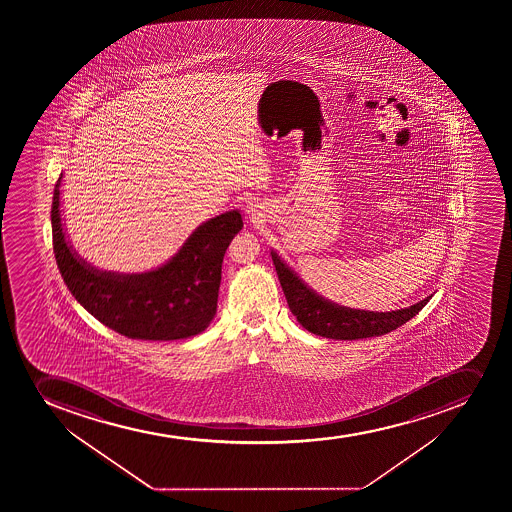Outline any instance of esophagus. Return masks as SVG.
<instances>
[{
	"instance_id": "1",
	"label": "esophagus",
	"mask_w": 512,
	"mask_h": 512,
	"mask_svg": "<svg viewBox=\"0 0 512 512\" xmlns=\"http://www.w3.org/2000/svg\"><path fill=\"white\" fill-rule=\"evenodd\" d=\"M245 212H247L248 215H255V212H257V205H253L252 202L247 203V207H245Z\"/></svg>"
}]
</instances>
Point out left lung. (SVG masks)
<instances>
[{
    "label": "left lung",
    "mask_w": 512,
    "mask_h": 512,
    "mask_svg": "<svg viewBox=\"0 0 512 512\" xmlns=\"http://www.w3.org/2000/svg\"><path fill=\"white\" fill-rule=\"evenodd\" d=\"M272 260L292 314L304 329L327 339L359 340L389 334L419 314L431 299L427 297L407 309L392 312H369L340 307L309 289L294 270L280 260L277 253L272 252Z\"/></svg>",
    "instance_id": "8db88e82"
}]
</instances>
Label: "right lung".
Listing matches in <instances>:
<instances>
[{"label": "right lung", "mask_w": 512, "mask_h": 512, "mask_svg": "<svg viewBox=\"0 0 512 512\" xmlns=\"http://www.w3.org/2000/svg\"><path fill=\"white\" fill-rule=\"evenodd\" d=\"M60 183L61 175L51 205L56 264L73 297L95 319L138 340L187 339L207 329L217 312L223 255L243 227L237 210L202 223L160 269L147 274H113L90 267L66 242Z\"/></svg>", "instance_id": "right-lung-1"}]
</instances>
